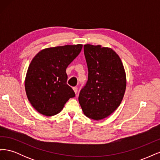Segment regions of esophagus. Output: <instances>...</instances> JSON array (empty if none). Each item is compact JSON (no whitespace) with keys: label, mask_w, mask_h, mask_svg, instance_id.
I'll return each mask as SVG.
<instances>
[{"label":"esophagus","mask_w":160,"mask_h":160,"mask_svg":"<svg viewBox=\"0 0 160 160\" xmlns=\"http://www.w3.org/2000/svg\"><path fill=\"white\" fill-rule=\"evenodd\" d=\"M73 91L75 93H77V91H78V89H77V87H75V88H73Z\"/></svg>","instance_id":"esophagus-1"}]
</instances>
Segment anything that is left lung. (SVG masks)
Returning a JSON list of instances; mask_svg holds the SVG:
<instances>
[{"instance_id": "obj_1", "label": "left lung", "mask_w": 160, "mask_h": 160, "mask_svg": "<svg viewBox=\"0 0 160 160\" xmlns=\"http://www.w3.org/2000/svg\"><path fill=\"white\" fill-rule=\"evenodd\" d=\"M88 81L80 91L79 102L87 117L101 120L115 111L126 89V75L119 55L101 45H84Z\"/></svg>"}]
</instances>
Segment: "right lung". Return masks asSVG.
<instances>
[{
  "mask_svg": "<svg viewBox=\"0 0 160 160\" xmlns=\"http://www.w3.org/2000/svg\"><path fill=\"white\" fill-rule=\"evenodd\" d=\"M83 45L42 49L28 66L25 87L28 101L38 113L52 116L63 108L75 92L67 84L66 69L78 56Z\"/></svg>",
  "mask_w": 160,
  "mask_h": 160,
  "instance_id": "1",
  "label": "right lung"
}]
</instances>
